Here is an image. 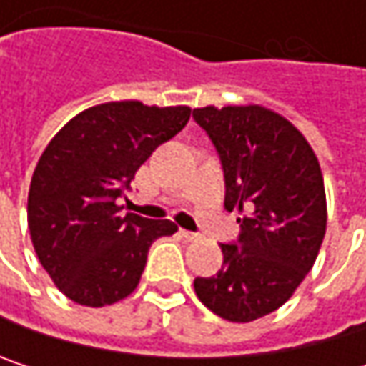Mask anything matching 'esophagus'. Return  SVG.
I'll return each mask as SVG.
<instances>
[{
    "mask_svg": "<svg viewBox=\"0 0 366 366\" xmlns=\"http://www.w3.org/2000/svg\"><path fill=\"white\" fill-rule=\"evenodd\" d=\"M180 235H182L184 239H188V242H197V239H201V235H199V233H192V231H184V229H180Z\"/></svg>",
    "mask_w": 366,
    "mask_h": 366,
    "instance_id": "esophagus-1",
    "label": "esophagus"
}]
</instances>
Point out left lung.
<instances>
[{
  "label": "left lung",
  "mask_w": 366,
  "mask_h": 366,
  "mask_svg": "<svg viewBox=\"0 0 366 366\" xmlns=\"http://www.w3.org/2000/svg\"><path fill=\"white\" fill-rule=\"evenodd\" d=\"M224 172V207L247 212L237 244H222V269L197 277L199 301L229 322L282 307L314 267L327 233L318 157L303 133L262 106L197 108Z\"/></svg>",
  "instance_id": "8db88e82"
}]
</instances>
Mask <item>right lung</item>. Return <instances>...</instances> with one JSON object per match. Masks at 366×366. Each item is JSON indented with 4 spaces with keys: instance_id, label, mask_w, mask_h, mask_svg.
Wrapping results in <instances>:
<instances>
[{
    "instance_id": "1",
    "label": "right lung",
    "mask_w": 366,
    "mask_h": 366,
    "mask_svg": "<svg viewBox=\"0 0 366 366\" xmlns=\"http://www.w3.org/2000/svg\"><path fill=\"white\" fill-rule=\"evenodd\" d=\"M188 118V106L108 102L76 114L50 139L29 186L27 224L67 299L86 307L122 301L137 288L152 242L178 231L172 220L122 214L118 199Z\"/></svg>"
}]
</instances>
